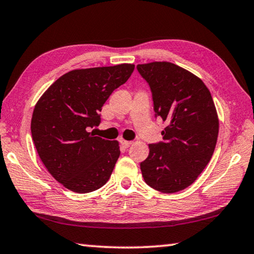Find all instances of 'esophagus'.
<instances>
[{
	"label": "esophagus",
	"instance_id": "1",
	"mask_svg": "<svg viewBox=\"0 0 254 254\" xmlns=\"http://www.w3.org/2000/svg\"><path fill=\"white\" fill-rule=\"evenodd\" d=\"M120 142H121V144L123 145L124 148H127V147H130V145L132 144L131 141H127V140H124V139H121V140H120Z\"/></svg>",
	"mask_w": 254,
	"mask_h": 254
}]
</instances>
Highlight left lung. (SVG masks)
<instances>
[{
	"label": "left lung",
	"mask_w": 254,
	"mask_h": 254,
	"mask_svg": "<svg viewBox=\"0 0 254 254\" xmlns=\"http://www.w3.org/2000/svg\"><path fill=\"white\" fill-rule=\"evenodd\" d=\"M152 92L154 114L167 123L163 142L149 144L140 168L144 182L173 194L195 182L208 165L218 136V115L199 77L169 62L136 66Z\"/></svg>",
	"instance_id": "obj_1"
}]
</instances>
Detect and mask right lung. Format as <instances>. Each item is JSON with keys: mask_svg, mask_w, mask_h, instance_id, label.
I'll list each match as a JSON object with an SVG mask.
<instances>
[{"mask_svg": "<svg viewBox=\"0 0 254 254\" xmlns=\"http://www.w3.org/2000/svg\"><path fill=\"white\" fill-rule=\"evenodd\" d=\"M133 64L74 69L51 84L34 106L31 134L40 160L64 187L78 194L101 188L120 157L119 141L95 136L107 98L128 79Z\"/></svg>", "mask_w": 254, "mask_h": 254, "instance_id": "add662e5", "label": "right lung"}]
</instances>
